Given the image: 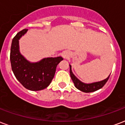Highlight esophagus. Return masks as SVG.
I'll use <instances>...</instances> for the list:
<instances>
[{"instance_id":"34e87169","label":"esophagus","mask_w":125,"mask_h":125,"mask_svg":"<svg viewBox=\"0 0 125 125\" xmlns=\"http://www.w3.org/2000/svg\"><path fill=\"white\" fill-rule=\"evenodd\" d=\"M62 57H63V58H66V57H67V55H66L65 53H62Z\"/></svg>"}]
</instances>
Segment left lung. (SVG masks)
I'll list each match as a JSON object with an SVG mask.
<instances>
[{
  "mask_svg": "<svg viewBox=\"0 0 125 125\" xmlns=\"http://www.w3.org/2000/svg\"><path fill=\"white\" fill-rule=\"evenodd\" d=\"M70 76L72 78V81L73 82V83L75 85V87H76L77 89H79L80 91L85 92V93H91V92H93L99 89L102 88L103 86L105 85V84L107 83V81H108V79L109 78L110 75L109 77H107L105 79H103L102 81H97V82H93V83H85L81 81L79 79L77 78L73 72L72 71V66L70 65Z\"/></svg>",
  "mask_w": 125,
  "mask_h": 125,
  "instance_id": "obj_1",
  "label": "left lung"
}]
</instances>
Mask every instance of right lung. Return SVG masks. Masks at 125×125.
Returning a JSON list of instances; mask_svg holds the SVG:
<instances>
[{
	"label": "right lung",
	"instance_id": "right-lung-1",
	"mask_svg": "<svg viewBox=\"0 0 125 125\" xmlns=\"http://www.w3.org/2000/svg\"><path fill=\"white\" fill-rule=\"evenodd\" d=\"M28 30L24 29L16 35L10 48L11 67L18 81L30 91H40L50 84L55 75L56 67L63 60L62 57L43 58L37 62H30L20 52L19 40Z\"/></svg>",
	"mask_w": 125,
	"mask_h": 125
}]
</instances>
